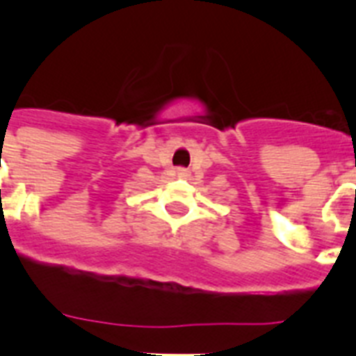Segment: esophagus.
<instances>
[{
	"label": "esophagus",
	"instance_id": "34e87169",
	"mask_svg": "<svg viewBox=\"0 0 356 356\" xmlns=\"http://www.w3.org/2000/svg\"><path fill=\"white\" fill-rule=\"evenodd\" d=\"M176 175L180 176V178H187V176H188V169L178 168V169H176Z\"/></svg>",
	"mask_w": 356,
	"mask_h": 356
}]
</instances>
